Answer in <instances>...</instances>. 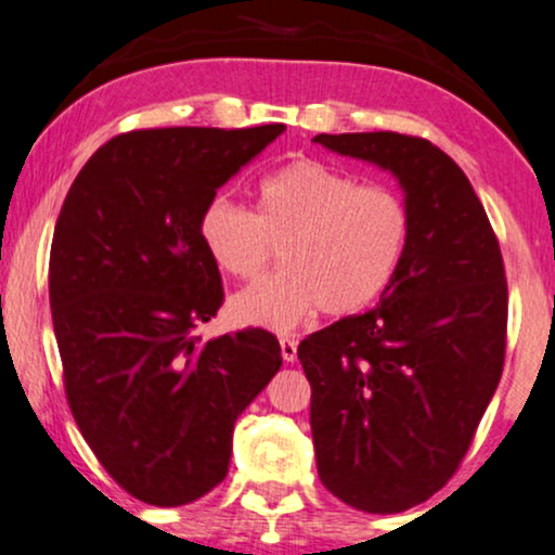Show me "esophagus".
<instances>
[{"mask_svg": "<svg viewBox=\"0 0 555 555\" xmlns=\"http://www.w3.org/2000/svg\"><path fill=\"white\" fill-rule=\"evenodd\" d=\"M280 351H283L285 362H295L298 359V341L293 336H280Z\"/></svg>", "mask_w": 555, "mask_h": 555, "instance_id": "1", "label": "esophagus"}]
</instances>
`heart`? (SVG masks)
Returning a JSON list of instances; mask_svg holds the SVG:
<instances>
[{"mask_svg":"<svg viewBox=\"0 0 555 555\" xmlns=\"http://www.w3.org/2000/svg\"><path fill=\"white\" fill-rule=\"evenodd\" d=\"M198 234L211 262L236 280H255L272 255L285 268L232 298L244 323L291 328L321 308L362 311L398 275L410 242L405 198L390 185L357 181L319 160H295L257 189V211L216 196Z\"/></svg>","mask_w":555,"mask_h":555,"instance_id":"obj_1","label":"heart"}]
</instances>
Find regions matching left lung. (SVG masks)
I'll list each match as a JSON object with an SVG mask.
<instances>
[{
    "label": "left lung",
    "mask_w": 555,
    "mask_h": 555,
    "mask_svg": "<svg viewBox=\"0 0 555 555\" xmlns=\"http://www.w3.org/2000/svg\"><path fill=\"white\" fill-rule=\"evenodd\" d=\"M398 181L410 242L379 304L300 341L319 477L362 513L436 494L469 449L505 362L507 280L469 178L443 150L398 132L315 134Z\"/></svg>",
    "instance_id": "1"
}]
</instances>
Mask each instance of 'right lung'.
I'll return each mask as SVG.
<instances>
[{"mask_svg":"<svg viewBox=\"0 0 555 555\" xmlns=\"http://www.w3.org/2000/svg\"><path fill=\"white\" fill-rule=\"evenodd\" d=\"M285 125L114 137L63 201L50 311L70 413L104 469L157 507L229 472L234 423L283 364L270 331L201 341L224 300L201 211Z\"/></svg>","mask_w":555,"mask_h":555,"instance_id":"add662e5","label":"right lung"}]
</instances>
